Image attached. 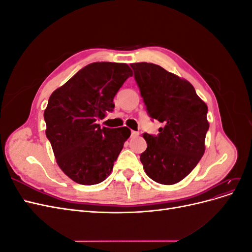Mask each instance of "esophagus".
<instances>
[{
	"instance_id": "esophagus-1",
	"label": "esophagus",
	"mask_w": 252,
	"mask_h": 252,
	"mask_svg": "<svg viewBox=\"0 0 252 252\" xmlns=\"http://www.w3.org/2000/svg\"><path fill=\"white\" fill-rule=\"evenodd\" d=\"M139 135H140V133L138 131H134V130L131 131V136H132V138H136V136H139Z\"/></svg>"
}]
</instances>
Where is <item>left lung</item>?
Segmentation results:
<instances>
[{"label": "left lung", "instance_id": "1", "mask_svg": "<svg viewBox=\"0 0 252 252\" xmlns=\"http://www.w3.org/2000/svg\"><path fill=\"white\" fill-rule=\"evenodd\" d=\"M150 118L164 124L144 133V170L158 184L173 185L193 170L205 152L208 107L187 80L152 63L130 64Z\"/></svg>", "mask_w": 252, "mask_h": 252}]
</instances>
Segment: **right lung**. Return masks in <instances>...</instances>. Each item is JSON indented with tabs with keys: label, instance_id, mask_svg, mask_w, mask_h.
<instances>
[{
	"label": "right lung",
	"instance_id": "1",
	"mask_svg": "<svg viewBox=\"0 0 252 252\" xmlns=\"http://www.w3.org/2000/svg\"><path fill=\"white\" fill-rule=\"evenodd\" d=\"M132 75L125 63L96 62L51 94L44 111L46 136L62 171L81 185H95L111 173L130 129L96 123L114 108L113 97Z\"/></svg>",
	"mask_w": 252,
	"mask_h": 252
}]
</instances>
